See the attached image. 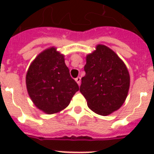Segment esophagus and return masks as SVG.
<instances>
[{"instance_id":"1","label":"esophagus","mask_w":154,"mask_h":154,"mask_svg":"<svg viewBox=\"0 0 154 154\" xmlns=\"http://www.w3.org/2000/svg\"><path fill=\"white\" fill-rule=\"evenodd\" d=\"M75 81L77 82V83L80 85V84H81V77H77L76 79H75Z\"/></svg>"}]
</instances>
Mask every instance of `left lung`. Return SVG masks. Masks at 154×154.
Here are the masks:
<instances>
[{
	"label": "left lung",
	"mask_w": 154,
	"mask_h": 154,
	"mask_svg": "<svg viewBox=\"0 0 154 154\" xmlns=\"http://www.w3.org/2000/svg\"><path fill=\"white\" fill-rule=\"evenodd\" d=\"M80 91L92 111L107 116L121 108L128 95L129 71L123 60L109 47L97 45L86 56Z\"/></svg>",
	"instance_id": "8db88e82"
}]
</instances>
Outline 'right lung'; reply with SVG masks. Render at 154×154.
I'll return each mask as SVG.
<instances>
[{
  "mask_svg": "<svg viewBox=\"0 0 154 154\" xmlns=\"http://www.w3.org/2000/svg\"><path fill=\"white\" fill-rule=\"evenodd\" d=\"M26 87L34 105L47 114L65 109L79 90L77 82L70 77L64 55L54 47L40 53L31 63Z\"/></svg>",
  "mask_w": 154,
  "mask_h": 154,
  "instance_id": "1",
  "label": "right lung"
}]
</instances>
